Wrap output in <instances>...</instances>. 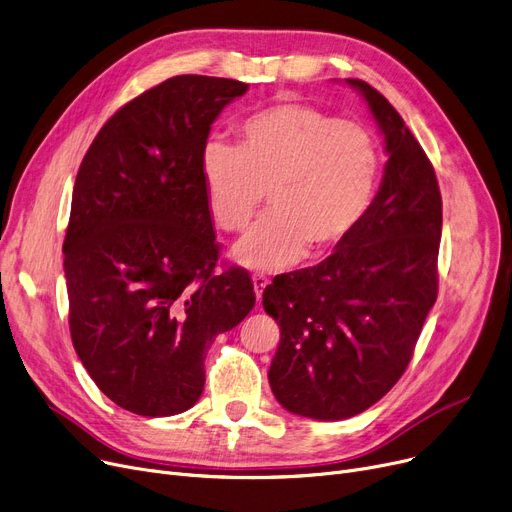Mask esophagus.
Instances as JSON below:
<instances>
[{
    "label": "esophagus",
    "instance_id": "1",
    "mask_svg": "<svg viewBox=\"0 0 512 512\" xmlns=\"http://www.w3.org/2000/svg\"><path fill=\"white\" fill-rule=\"evenodd\" d=\"M252 283H254V291H256V298L260 300L262 298V291H264V287L269 285V279H266L264 275H260V273H256L254 277H252Z\"/></svg>",
    "mask_w": 512,
    "mask_h": 512
}]
</instances>
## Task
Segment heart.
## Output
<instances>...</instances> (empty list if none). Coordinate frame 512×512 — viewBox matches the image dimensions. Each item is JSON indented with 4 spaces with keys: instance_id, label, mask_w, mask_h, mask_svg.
Here are the masks:
<instances>
[{
    "instance_id": "1",
    "label": "heart",
    "mask_w": 512,
    "mask_h": 512,
    "mask_svg": "<svg viewBox=\"0 0 512 512\" xmlns=\"http://www.w3.org/2000/svg\"><path fill=\"white\" fill-rule=\"evenodd\" d=\"M373 133L302 102L252 114L237 150L212 143L202 175L212 221L243 231L269 196L271 214L243 235L233 258L256 271H279L308 250L321 258L356 233L379 181Z\"/></svg>"
}]
</instances>
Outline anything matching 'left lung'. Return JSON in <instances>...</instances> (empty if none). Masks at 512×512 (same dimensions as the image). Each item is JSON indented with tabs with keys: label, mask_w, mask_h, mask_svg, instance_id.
Here are the masks:
<instances>
[{
	"label": "left lung",
	"mask_w": 512,
	"mask_h": 512,
	"mask_svg": "<svg viewBox=\"0 0 512 512\" xmlns=\"http://www.w3.org/2000/svg\"><path fill=\"white\" fill-rule=\"evenodd\" d=\"M385 141L383 179L356 233L310 269L264 287L281 329L269 383L279 404L342 421L381 400L406 371L437 298L442 196L435 170L385 97L346 79Z\"/></svg>",
	"instance_id": "1"
}]
</instances>
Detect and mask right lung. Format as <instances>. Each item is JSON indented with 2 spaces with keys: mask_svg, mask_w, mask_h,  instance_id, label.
<instances>
[{
  "mask_svg": "<svg viewBox=\"0 0 512 512\" xmlns=\"http://www.w3.org/2000/svg\"><path fill=\"white\" fill-rule=\"evenodd\" d=\"M248 85L181 75L120 108L95 135L64 239L68 325L95 385L141 417L202 396L218 333L256 304L248 271L216 275L202 160L210 127Z\"/></svg>",
  "mask_w": 512,
  "mask_h": 512,
  "instance_id": "right-lung-1",
  "label": "right lung"
}]
</instances>
